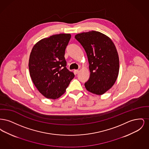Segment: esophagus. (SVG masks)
I'll list each match as a JSON object with an SVG mask.
<instances>
[{"label": "esophagus", "mask_w": 149, "mask_h": 149, "mask_svg": "<svg viewBox=\"0 0 149 149\" xmlns=\"http://www.w3.org/2000/svg\"><path fill=\"white\" fill-rule=\"evenodd\" d=\"M79 71L78 70H74V73H75V74H78V73H79Z\"/></svg>", "instance_id": "34e87169"}]
</instances>
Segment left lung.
Wrapping results in <instances>:
<instances>
[{"label":"left lung","instance_id":"left-lung-1","mask_svg":"<svg viewBox=\"0 0 149 149\" xmlns=\"http://www.w3.org/2000/svg\"><path fill=\"white\" fill-rule=\"evenodd\" d=\"M84 49L89 64L90 77L85 83L87 91L102 95L115 83L119 72V57L111 39L98 31L75 36Z\"/></svg>","mask_w":149,"mask_h":149}]
</instances>
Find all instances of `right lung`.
Wrapping results in <instances>:
<instances>
[{
  "mask_svg": "<svg viewBox=\"0 0 149 149\" xmlns=\"http://www.w3.org/2000/svg\"><path fill=\"white\" fill-rule=\"evenodd\" d=\"M70 38L67 33L51 36L36 43L31 51L30 76L38 91L47 98L61 97L75 77L66 68L64 57Z\"/></svg>",
  "mask_w": 149,
  "mask_h": 149,
  "instance_id": "right-lung-1",
  "label": "right lung"
}]
</instances>
